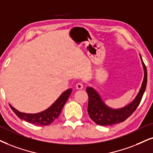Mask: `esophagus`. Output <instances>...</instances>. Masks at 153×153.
I'll list each match as a JSON object with an SVG mask.
<instances>
[{
	"mask_svg": "<svg viewBox=\"0 0 153 153\" xmlns=\"http://www.w3.org/2000/svg\"><path fill=\"white\" fill-rule=\"evenodd\" d=\"M76 88L78 89V90H82V89L83 88V85L82 82H78L76 84Z\"/></svg>",
	"mask_w": 153,
	"mask_h": 153,
	"instance_id": "34e87169",
	"label": "esophagus"
}]
</instances>
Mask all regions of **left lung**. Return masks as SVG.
Wrapping results in <instances>:
<instances>
[{
  "label": "left lung",
  "instance_id": "1",
  "mask_svg": "<svg viewBox=\"0 0 153 153\" xmlns=\"http://www.w3.org/2000/svg\"><path fill=\"white\" fill-rule=\"evenodd\" d=\"M140 59L144 69L143 81L136 97L128 105L121 109H111L107 107L102 102L99 94L93 88L90 87L87 88L86 92L88 94L89 99L88 107V114L90 119L97 124L100 126H110L121 123L128 119L136 111L142 100L147 85V69L141 56Z\"/></svg>",
  "mask_w": 153,
  "mask_h": 153
}]
</instances>
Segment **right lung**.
Instances as JSON below:
<instances>
[{"label":"right lung","instance_id":"right-lung-1","mask_svg":"<svg viewBox=\"0 0 153 153\" xmlns=\"http://www.w3.org/2000/svg\"><path fill=\"white\" fill-rule=\"evenodd\" d=\"M72 92V89H68L61 94L56 101L45 111L36 114H25L19 111L10 104L11 109L20 119L25 120L29 123L39 126H48L56 119L62 110L63 106L67 102Z\"/></svg>","mask_w":153,"mask_h":153}]
</instances>
